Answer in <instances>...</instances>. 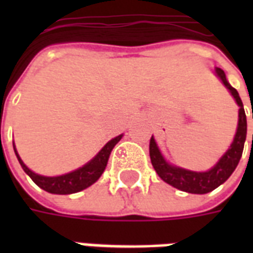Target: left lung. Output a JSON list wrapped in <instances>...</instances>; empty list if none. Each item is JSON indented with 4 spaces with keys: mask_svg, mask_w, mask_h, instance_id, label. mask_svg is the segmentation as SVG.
Masks as SVG:
<instances>
[{
    "mask_svg": "<svg viewBox=\"0 0 253 253\" xmlns=\"http://www.w3.org/2000/svg\"><path fill=\"white\" fill-rule=\"evenodd\" d=\"M214 73L222 81L223 85L226 86V89L230 92V94L233 96V99L236 100V103L240 107L239 123H237V130H236V134H234L233 142L230 143V146L222 154V157L218 160L217 164L211 167L206 172H195V170L184 169V168H180L177 165L169 164L164 159V156L160 152L153 135L150 138V145H149L150 161H152V165H153L154 170L157 172V175L165 183H168L169 186L175 187L177 190L184 191V192H190V194H207V192H211L212 190H215L217 187L223 184L230 177V175L233 173L236 167L239 165L241 154H243V150H244L245 138H247V116H245L243 101L240 99L239 92L228 83L225 72L222 69L215 67Z\"/></svg>",
    "mask_w": 253,
    "mask_h": 253,
    "instance_id": "8db88e82",
    "label": "left lung"
}]
</instances>
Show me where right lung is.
I'll return each mask as SVG.
<instances>
[{"label":"right lung","instance_id":"right-lung-1","mask_svg":"<svg viewBox=\"0 0 253 253\" xmlns=\"http://www.w3.org/2000/svg\"><path fill=\"white\" fill-rule=\"evenodd\" d=\"M123 137V134L118 135V137L112 138L111 141L105 143L104 146L101 148L99 153L94 156L93 159L88 161L86 164L83 165L81 168H78L76 170H72L69 173L61 176H43L39 173H35L34 170H31L27 165L23 163V160L20 159L19 153L16 150V146L13 143L14 153L17 156L21 168L24 169L27 175L30 176L32 181L35 183L36 186H39L42 190L47 191L50 194H58V195H69V194H76L80 191L85 190L90 187L93 183L99 180L100 176L103 175L110 154L112 152V149L116 143L119 142Z\"/></svg>","mask_w":253,"mask_h":253}]
</instances>
